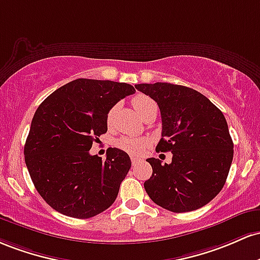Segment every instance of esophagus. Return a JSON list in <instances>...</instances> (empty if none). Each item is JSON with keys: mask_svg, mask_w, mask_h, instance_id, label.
Wrapping results in <instances>:
<instances>
[{"mask_svg": "<svg viewBox=\"0 0 260 260\" xmlns=\"http://www.w3.org/2000/svg\"><path fill=\"white\" fill-rule=\"evenodd\" d=\"M140 162H141V159H139V158H135V157H131V163H133V166H136V165H139Z\"/></svg>", "mask_w": 260, "mask_h": 260, "instance_id": "esophagus-1", "label": "esophagus"}]
</instances>
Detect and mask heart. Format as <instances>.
<instances>
[{
    "label": "heart",
    "mask_w": 260,
    "mask_h": 260,
    "mask_svg": "<svg viewBox=\"0 0 260 260\" xmlns=\"http://www.w3.org/2000/svg\"><path fill=\"white\" fill-rule=\"evenodd\" d=\"M133 106L135 108L136 112L139 113L140 116H144L151 108L156 107V103L150 97L145 94H138L136 97L133 98ZM115 108H113L108 114V121L112 120V116L114 114ZM115 145L119 148L133 156H138V154L142 153L146 148L150 146V140L146 138H129V136H124L116 140Z\"/></svg>",
    "instance_id": "b5f03b06"
}]
</instances>
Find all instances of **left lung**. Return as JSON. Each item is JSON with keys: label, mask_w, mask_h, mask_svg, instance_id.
Wrapping results in <instances>:
<instances>
[{"label": "left lung", "mask_w": 260, "mask_h": 260, "mask_svg": "<svg viewBox=\"0 0 260 260\" xmlns=\"http://www.w3.org/2000/svg\"><path fill=\"white\" fill-rule=\"evenodd\" d=\"M135 88L158 104L162 138L157 152L171 151L172 162L148 158L152 176L144 183L153 203L173 212L203 208L220 193L233 158V142L218 108L200 92L172 83H141Z\"/></svg>", "instance_id": "obj_1"}]
</instances>
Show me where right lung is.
I'll return each instance as SVG.
<instances>
[{
    "instance_id": "obj_1",
    "label": "right lung",
    "mask_w": 260,
    "mask_h": 260,
    "mask_svg": "<svg viewBox=\"0 0 260 260\" xmlns=\"http://www.w3.org/2000/svg\"><path fill=\"white\" fill-rule=\"evenodd\" d=\"M134 93L127 83L78 78L38 107L24 158L38 193L52 209L89 218L114 203L131 167L129 154L110 147L102 161L89 150L107 133L109 110Z\"/></svg>"
}]
</instances>
